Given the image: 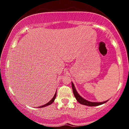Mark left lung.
Instances as JSON below:
<instances>
[{
  "label": "left lung",
  "instance_id": "left-lung-1",
  "mask_svg": "<svg viewBox=\"0 0 129 129\" xmlns=\"http://www.w3.org/2000/svg\"><path fill=\"white\" fill-rule=\"evenodd\" d=\"M72 89H73V92L74 94V95H75V98L77 100V101L79 102L80 104L84 105H86V106H99L101 105L104 104L105 103H106V102L108 101V100L107 101H105L104 102H91V101H89L88 100H86L85 99H84V98H82L81 96L78 93V92L76 90V88L75 85H74L73 83L72 82Z\"/></svg>",
  "mask_w": 129,
  "mask_h": 129
}]
</instances>
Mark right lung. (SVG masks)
Here are the masks:
<instances>
[{"instance_id": "add662e5", "label": "right lung", "mask_w": 129, "mask_h": 129, "mask_svg": "<svg viewBox=\"0 0 129 129\" xmlns=\"http://www.w3.org/2000/svg\"><path fill=\"white\" fill-rule=\"evenodd\" d=\"M56 94H57V90H56V92L55 93V94H54V96H53V97L52 98V100H50V101L48 102L47 104H45V105H43V106H39V107H38V108H44V107H45V106H48V105H50L51 104H52V103H53V102H54V100H55V98H56Z\"/></svg>"}]
</instances>
